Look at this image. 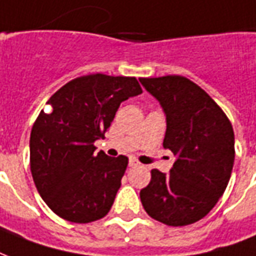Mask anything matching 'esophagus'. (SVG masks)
<instances>
[{
  "instance_id": "1",
  "label": "esophagus",
  "mask_w": 256,
  "mask_h": 256,
  "mask_svg": "<svg viewBox=\"0 0 256 256\" xmlns=\"http://www.w3.org/2000/svg\"><path fill=\"white\" fill-rule=\"evenodd\" d=\"M139 163L138 160H135V158H130V167H138Z\"/></svg>"
}]
</instances>
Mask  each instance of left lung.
Instances as JSON below:
<instances>
[{"label":"left lung","instance_id":"obj_1","mask_svg":"<svg viewBox=\"0 0 256 256\" xmlns=\"http://www.w3.org/2000/svg\"><path fill=\"white\" fill-rule=\"evenodd\" d=\"M163 107L164 149L176 156L170 174L152 170L140 190L146 213L167 226L205 218L223 195L234 164V131L223 110L202 88L180 75L140 78Z\"/></svg>","mask_w":256,"mask_h":256}]
</instances>
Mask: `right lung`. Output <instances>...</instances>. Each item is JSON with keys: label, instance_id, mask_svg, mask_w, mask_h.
<instances>
[{"label": "right lung", "instance_id": "obj_1", "mask_svg": "<svg viewBox=\"0 0 256 256\" xmlns=\"http://www.w3.org/2000/svg\"><path fill=\"white\" fill-rule=\"evenodd\" d=\"M142 93L136 78L92 74L72 79L47 102L30 132V170L40 196L72 223L110 212L128 158L96 153L120 104Z\"/></svg>", "mask_w": 256, "mask_h": 256}]
</instances>
